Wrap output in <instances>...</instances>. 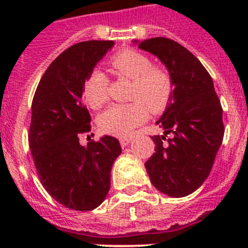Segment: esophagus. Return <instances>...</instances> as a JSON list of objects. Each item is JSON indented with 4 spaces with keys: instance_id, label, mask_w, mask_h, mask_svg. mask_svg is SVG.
<instances>
[{
    "instance_id": "1",
    "label": "esophagus",
    "mask_w": 248,
    "mask_h": 248,
    "mask_svg": "<svg viewBox=\"0 0 248 248\" xmlns=\"http://www.w3.org/2000/svg\"><path fill=\"white\" fill-rule=\"evenodd\" d=\"M131 138H133V137H122V138H120V139H119V141H120V145H122L123 148H124V146H126V145H128V144L130 143Z\"/></svg>"
}]
</instances>
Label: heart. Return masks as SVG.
Wrapping results in <instances>:
<instances>
[{"mask_svg": "<svg viewBox=\"0 0 248 248\" xmlns=\"http://www.w3.org/2000/svg\"><path fill=\"white\" fill-rule=\"evenodd\" d=\"M110 65L119 78L133 82L130 104L109 107L98 119L103 133L124 137L143 124L149 110L160 113L166 108L174 94V80L164 68L154 67V63L141 52L125 49L110 59ZM109 78L104 72L94 68L83 83V94L93 109H100L108 102Z\"/></svg>", "mask_w": 248, "mask_h": 248, "instance_id": "heart-1", "label": "heart"}]
</instances>
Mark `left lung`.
I'll return each mask as SVG.
<instances>
[{
    "label": "left lung",
    "instance_id": "obj_1",
    "mask_svg": "<svg viewBox=\"0 0 248 248\" xmlns=\"http://www.w3.org/2000/svg\"><path fill=\"white\" fill-rule=\"evenodd\" d=\"M139 48L165 64L175 85L171 100L156 122L165 131L161 137H151L155 153L145 169L159 191L184 198L207 179L222 144L225 128L220 99L209 72L185 47L156 37L140 42Z\"/></svg>",
    "mask_w": 248,
    "mask_h": 248
}]
</instances>
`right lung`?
<instances>
[{
    "label": "right lung",
    "instance_id": "right-lung-1",
    "mask_svg": "<svg viewBox=\"0 0 248 248\" xmlns=\"http://www.w3.org/2000/svg\"><path fill=\"white\" fill-rule=\"evenodd\" d=\"M114 46L113 41H87L67 48L50 63L32 100L30 149L43 187L61 205L91 211L107 198L110 170L122 153L117 138L80 145L91 131L83 104V83Z\"/></svg>",
    "mask_w": 248,
    "mask_h": 248
}]
</instances>
